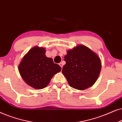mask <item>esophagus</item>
I'll return each instance as SVG.
<instances>
[{"instance_id": "obj_1", "label": "esophagus", "mask_w": 122, "mask_h": 122, "mask_svg": "<svg viewBox=\"0 0 122 122\" xmlns=\"http://www.w3.org/2000/svg\"><path fill=\"white\" fill-rule=\"evenodd\" d=\"M59 65L61 66V68H62V67H63V66H64V64H63V62H60V64H59Z\"/></svg>"}]
</instances>
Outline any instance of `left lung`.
<instances>
[{"label":"left lung","instance_id":"8db88e82","mask_svg":"<svg viewBox=\"0 0 122 122\" xmlns=\"http://www.w3.org/2000/svg\"><path fill=\"white\" fill-rule=\"evenodd\" d=\"M62 72L71 87L83 90L95 84L100 74L101 61L95 52L84 45L68 50Z\"/></svg>","mask_w":122,"mask_h":122}]
</instances>
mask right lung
Segmentation results:
<instances>
[{"instance_id":"1","label":"right lung","mask_w":122,"mask_h":122,"mask_svg":"<svg viewBox=\"0 0 122 122\" xmlns=\"http://www.w3.org/2000/svg\"><path fill=\"white\" fill-rule=\"evenodd\" d=\"M45 48L35 46L24 55L18 70L22 79L28 85L36 89L45 88L61 68L46 57Z\"/></svg>"}]
</instances>
